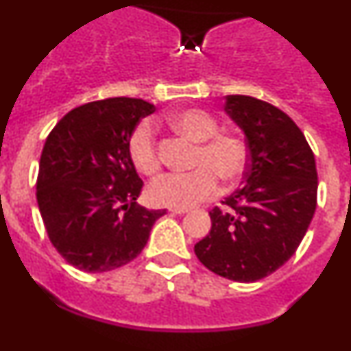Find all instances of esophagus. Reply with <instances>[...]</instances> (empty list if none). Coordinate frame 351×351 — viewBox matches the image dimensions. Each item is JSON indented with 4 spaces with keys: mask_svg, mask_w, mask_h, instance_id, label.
Here are the masks:
<instances>
[{
    "mask_svg": "<svg viewBox=\"0 0 351 351\" xmlns=\"http://www.w3.org/2000/svg\"><path fill=\"white\" fill-rule=\"evenodd\" d=\"M169 212L171 214H176V215H183V214H189V208H169Z\"/></svg>",
    "mask_w": 351,
    "mask_h": 351,
    "instance_id": "esophagus-1",
    "label": "esophagus"
}]
</instances>
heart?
I'll return each instance as SVG.
<instances>
[{
    "label": "heart",
    "mask_w": 351,
    "mask_h": 351,
    "mask_svg": "<svg viewBox=\"0 0 351 351\" xmlns=\"http://www.w3.org/2000/svg\"><path fill=\"white\" fill-rule=\"evenodd\" d=\"M171 132L195 143L189 175H166L151 183L146 197L151 205L168 208H189L217 190V178L232 185L244 175L247 166V146L234 132H217L219 123L210 113L186 108L166 119ZM127 154L134 168L144 176H154L161 168L153 127L143 120L132 130Z\"/></svg>",
    "instance_id": "b5f03b06"
}]
</instances>
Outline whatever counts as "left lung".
I'll use <instances>...</instances> for the list:
<instances>
[{"mask_svg": "<svg viewBox=\"0 0 351 351\" xmlns=\"http://www.w3.org/2000/svg\"><path fill=\"white\" fill-rule=\"evenodd\" d=\"M224 112L246 137L243 186L208 212L212 228L195 244L215 275L251 284L274 274L299 247L317 200L316 159L302 130L280 108L228 95Z\"/></svg>", "mask_w": 351, "mask_h": 351, "instance_id": "obj_1", "label": "left lung"}]
</instances>
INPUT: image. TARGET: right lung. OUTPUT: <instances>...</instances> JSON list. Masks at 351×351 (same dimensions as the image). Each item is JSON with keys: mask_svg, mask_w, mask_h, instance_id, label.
Segmentation results:
<instances>
[{"mask_svg": "<svg viewBox=\"0 0 351 351\" xmlns=\"http://www.w3.org/2000/svg\"><path fill=\"white\" fill-rule=\"evenodd\" d=\"M154 105L107 98L66 113L49 134L38 162L37 204L49 239L88 274L115 270L146 246L166 210L137 205L143 180L127 143Z\"/></svg>", "mask_w": 351, "mask_h": 351, "instance_id": "1", "label": "right lung"}]
</instances>
